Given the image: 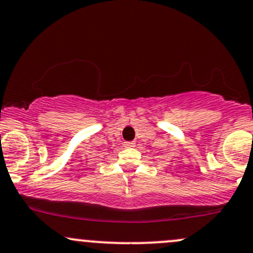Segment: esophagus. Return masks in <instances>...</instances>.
Returning <instances> with one entry per match:
<instances>
[{
	"mask_svg": "<svg viewBox=\"0 0 253 253\" xmlns=\"http://www.w3.org/2000/svg\"><path fill=\"white\" fill-rule=\"evenodd\" d=\"M124 145L126 148H133L135 145L134 142H124Z\"/></svg>",
	"mask_w": 253,
	"mask_h": 253,
	"instance_id": "1",
	"label": "esophagus"
}]
</instances>
